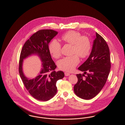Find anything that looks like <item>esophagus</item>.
Returning a JSON list of instances; mask_svg holds the SVG:
<instances>
[{
    "label": "esophagus",
    "mask_w": 125,
    "mask_h": 125,
    "mask_svg": "<svg viewBox=\"0 0 125 125\" xmlns=\"http://www.w3.org/2000/svg\"><path fill=\"white\" fill-rule=\"evenodd\" d=\"M65 76H69L70 75V73H69L65 72Z\"/></svg>",
    "instance_id": "esophagus-1"
}]
</instances>
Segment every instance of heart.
<instances>
[{
  "label": "heart",
  "mask_w": 125,
  "mask_h": 125,
  "mask_svg": "<svg viewBox=\"0 0 125 125\" xmlns=\"http://www.w3.org/2000/svg\"><path fill=\"white\" fill-rule=\"evenodd\" d=\"M61 39L66 43L71 44L72 53L75 54L70 57H66L60 60L58 65L60 69L65 71L73 70L80 62L79 58L85 59L88 57L91 52V44L89 38L86 36H81L80 32L70 30L61 36ZM49 51L54 58H58L61 52V45L55 39L49 44Z\"/></svg>",
  "instance_id": "b5f03b06"
}]
</instances>
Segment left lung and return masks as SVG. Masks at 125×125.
Instances as JSON below:
<instances>
[{"label":"left lung","instance_id":"8db88e82","mask_svg":"<svg viewBox=\"0 0 125 125\" xmlns=\"http://www.w3.org/2000/svg\"><path fill=\"white\" fill-rule=\"evenodd\" d=\"M95 34L89 57L78 68L84 74H76L78 82L73 88L75 94L85 100L93 98L100 92L111 69L110 53L107 42L97 33Z\"/></svg>","mask_w":125,"mask_h":125}]
</instances>
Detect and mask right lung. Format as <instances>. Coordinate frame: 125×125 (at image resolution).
<instances>
[{
	"label": "right lung",
	"instance_id": "add662e5",
	"mask_svg": "<svg viewBox=\"0 0 125 125\" xmlns=\"http://www.w3.org/2000/svg\"><path fill=\"white\" fill-rule=\"evenodd\" d=\"M58 33L52 30H40L25 42L21 51L19 67L20 77L30 94L39 101H48L52 98L57 92V81L65 75L63 72L54 70L56 65L49 49V42ZM32 54L40 56L43 62L42 68L36 78L29 79L23 73L22 63L24 59Z\"/></svg>",
	"mask_w": 125,
	"mask_h": 125
}]
</instances>
